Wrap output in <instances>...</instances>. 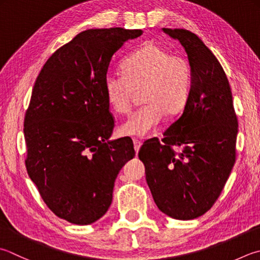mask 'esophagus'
I'll return each instance as SVG.
<instances>
[{"instance_id": "obj_1", "label": "esophagus", "mask_w": 260, "mask_h": 260, "mask_svg": "<svg viewBox=\"0 0 260 260\" xmlns=\"http://www.w3.org/2000/svg\"><path fill=\"white\" fill-rule=\"evenodd\" d=\"M134 147H135V150H136V153L138 154V151H139L140 147H141V143H140V141H139L138 139H134Z\"/></svg>"}]
</instances>
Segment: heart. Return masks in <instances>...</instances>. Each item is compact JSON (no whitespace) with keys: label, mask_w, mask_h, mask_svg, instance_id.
<instances>
[{"label":"heart","mask_w":260,"mask_h":260,"mask_svg":"<svg viewBox=\"0 0 260 260\" xmlns=\"http://www.w3.org/2000/svg\"><path fill=\"white\" fill-rule=\"evenodd\" d=\"M122 75H107L106 100L117 114L130 111L135 91H141L145 104L120 126L125 136L145 137L156 129L165 113L175 114L190 94L191 67L187 58L147 42L124 58Z\"/></svg>","instance_id":"1"}]
</instances>
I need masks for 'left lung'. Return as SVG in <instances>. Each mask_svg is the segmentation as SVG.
<instances>
[{"label": "left lung", "mask_w": 260, "mask_h": 260, "mask_svg": "<svg viewBox=\"0 0 260 260\" xmlns=\"http://www.w3.org/2000/svg\"><path fill=\"white\" fill-rule=\"evenodd\" d=\"M178 39L191 67V88L182 114L161 139L139 150L154 202L168 216H202L221 194L236 163L238 120L226 75L202 39L185 29H161ZM183 147L175 153L172 147Z\"/></svg>", "instance_id": "obj_1"}]
</instances>
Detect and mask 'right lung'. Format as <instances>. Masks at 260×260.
I'll use <instances>...</instances> for the list:
<instances>
[{
	"instance_id": "obj_1",
	"label": "right lung",
	"mask_w": 260,
	"mask_h": 260,
	"mask_svg": "<svg viewBox=\"0 0 260 260\" xmlns=\"http://www.w3.org/2000/svg\"><path fill=\"white\" fill-rule=\"evenodd\" d=\"M140 29H88L48 58L39 72L23 134L29 178L47 207L88 225L112 204L114 182L135 157L129 137L110 140L114 120L104 91L112 56Z\"/></svg>"
}]
</instances>
